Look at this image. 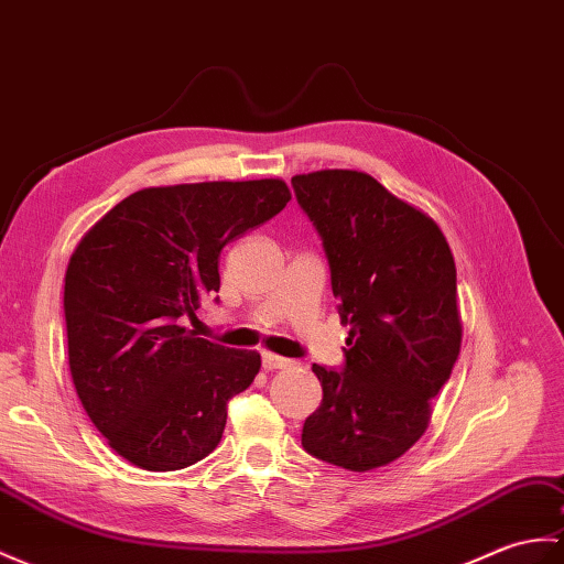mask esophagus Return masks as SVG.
I'll return each instance as SVG.
<instances>
[{
    "instance_id": "esophagus-1",
    "label": "esophagus",
    "mask_w": 564,
    "mask_h": 564,
    "mask_svg": "<svg viewBox=\"0 0 564 564\" xmlns=\"http://www.w3.org/2000/svg\"><path fill=\"white\" fill-rule=\"evenodd\" d=\"M261 365H264V370H285V368H291L293 360L273 356V352H261Z\"/></svg>"
}]
</instances>
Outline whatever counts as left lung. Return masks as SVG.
<instances>
[{
    "label": "left lung",
    "instance_id": "8db88e82",
    "mask_svg": "<svg viewBox=\"0 0 564 564\" xmlns=\"http://www.w3.org/2000/svg\"><path fill=\"white\" fill-rule=\"evenodd\" d=\"M319 232L350 326L344 368L312 365L322 403L303 425V447L348 470L397 462L423 437L430 399L462 348L456 267L437 223L358 170H317L291 180Z\"/></svg>",
    "mask_w": 564,
    "mask_h": 564
}]
</instances>
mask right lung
Instances as JSON below:
<instances>
[{
	"mask_svg": "<svg viewBox=\"0 0 564 564\" xmlns=\"http://www.w3.org/2000/svg\"><path fill=\"white\" fill-rule=\"evenodd\" d=\"M288 202L283 180L149 187L78 242L64 276L69 370L127 462L177 470L218 447L228 401L254 382L261 358L199 338L187 319L218 293L223 247Z\"/></svg>",
	"mask_w": 564,
	"mask_h": 564,
	"instance_id": "right-lung-1",
	"label": "right lung"
}]
</instances>
